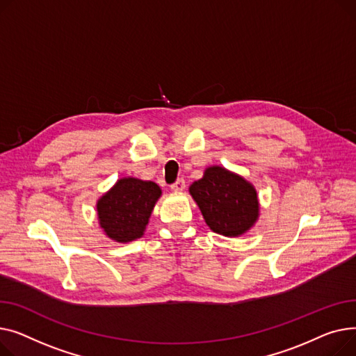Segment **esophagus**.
<instances>
[{
    "label": "esophagus",
    "instance_id": "esophagus-1",
    "mask_svg": "<svg viewBox=\"0 0 356 356\" xmlns=\"http://www.w3.org/2000/svg\"><path fill=\"white\" fill-rule=\"evenodd\" d=\"M185 188V179L184 178H178L172 185H171V190L172 191H184Z\"/></svg>",
    "mask_w": 356,
    "mask_h": 356
}]
</instances>
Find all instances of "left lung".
<instances>
[{
  "label": "left lung",
  "instance_id": "left-lung-1",
  "mask_svg": "<svg viewBox=\"0 0 356 356\" xmlns=\"http://www.w3.org/2000/svg\"><path fill=\"white\" fill-rule=\"evenodd\" d=\"M190 193L214 233L240 236L259 217L254 186L221 166L205 170L204 177L190 186Z\"/></svg>",
  "mask_w": 356,
  "mask_h": 356
}]
</instances>
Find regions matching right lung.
Segmentation results:
<instances>
[{"label": "right lung", "instance_id": "obj_1", "mask_svg": "<svg viewBox=\"0 0 356 356\" xmlns=\"http://www.w3.org/2000/svg\"><path fill=\"white\" fill-rule=\"evenodd\" d=\"M159 197L161 188L152 181L119 179L97 202L100 227L108 237L119 243L139 238Z\"/></svg>", "mask_w": 356, "mask_h": 356}]
</instances>
